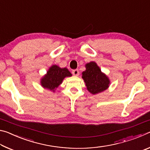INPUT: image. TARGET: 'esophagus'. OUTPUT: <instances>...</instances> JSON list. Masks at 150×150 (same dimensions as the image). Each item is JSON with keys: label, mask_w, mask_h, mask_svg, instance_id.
Wrapping results in <instances>:
<instances>
[{"label": "esophagus", "mask_w": 150, "mask_h": 150, "mask_svg": "<svg viewBox=\"0 0 150 150\" xmlns=\"http://www.w3.org/2000/svg\"><path fill=\"white\" fill-rule=\"evenodd\" d=\"M72 73L73 75L75 76H78L79 75V71L78 69H74L72 71Z\"/></svg>", "instance_id": "1"}]
</instances>
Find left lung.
<instances>
[{"mask_svg":"<svg viewBox=\"0 0 150 150\" xmlns=\"http://www.w3.org/2000/svg\"><path fill=\"white\" fill-rule=\"evenodd\" d=\"M86 70L82 73V78L89 92L95 95L107 89L110 80L95 62H91L85 65Z\"/></svg>","mask_w":150,"mask_h":150,"instance_id":"left-lung-1","label":"left lung"}]
</instances>
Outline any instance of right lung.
<instances>
[{
    "instance_id": "add662e5",
    "label": "right lung",
    "mask_w": 150,
    "mask_h": 150,
    "mask_svg": "<svg viewBox=\"0 0 150 150\" xmlns=\"http://www.w3.org/2000/svg\"><path fill=\"white\" fill-rule=\"evenodd\" d=\"M72 75L67 68H61L56 65H53L50 67L47 73L41 79V85L53 92L62 84L63 80L66 77H71Z\"/></svg>"
}]
</instances>
